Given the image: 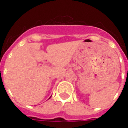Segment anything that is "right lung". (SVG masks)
<instances>
[{
  "label": "right lung",
  "instance_id": "add662e5",
  "mask_svg": "<svg viewBox=\"0 0 128 128\" xmlns=\"http://www.w3.org/2000/svg\"><path fill=\"white\" fill-rule=\"evenodd\" d=\"M50 98H49V99H50Z\"/></svg>",
  "mask_w": 128,
  "mask_h": 128
}]
</instances>
